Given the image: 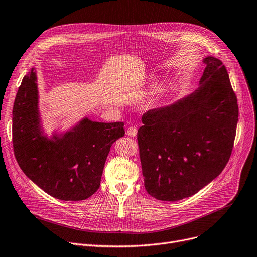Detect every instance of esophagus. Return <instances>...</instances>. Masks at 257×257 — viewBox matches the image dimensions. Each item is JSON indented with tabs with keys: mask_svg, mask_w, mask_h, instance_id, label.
<instances>
[{
	"mask_svg": "<svg viewBox=\"0 0 257 257\" xmlns=\"http://www.w3.org/2000/svg\"><path fill=\"white\" fill-rule=\"evenodd\" d=\"M137 133H138V131H137V128L134 127V126H131V127H129L128 128V130H127V134H128V137H131V138H134L137 136Z\"/></svg>",
	"mask_w": 257,
	"mask_h": 257,
	"instance_id": "esophagus-1",
	"label": "esophagus"
}]
</instances>
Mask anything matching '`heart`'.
<instances>
[{"label":"heart","mask_w":257,"mask_h":257,"mask_svg":"<svg viewBox=\"0 0 257 257\" xmlns=\"http://www.w3.org/2000/svg\"><path fill=\"white\" fill-rule=\"evenodd\" d=\"M155 83H156V79L155 78H150L149 80H148V82H147V84L149 85V86H152ZM159 102H160V96H159V94H156V96H154L153 98H151L149 101H148L147 106L152 108V107L157 106L159 104Z\"/></svg>","instance_id":"b5f03b06"}]
</instances>
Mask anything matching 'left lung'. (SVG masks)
Returning a JSON list of instances; mask_svg holds the SVG:
<instances>
[{"label": "left lung", "instance_id": "left-lung-1", "mask_svg": "<svg viewBox=\"0 0 257 257\" xmlns=\"http://www.w3.org/2000/svg\"><path fill=\"white\" fill-rule=\"evenodd\" d=\"M203 62L196 91L142 117L138 143L145 188L157 200L197 194L219 176L231 155L236 96L222 61L206 56Z\"/></svg>", "mask_w": 257, "mask_h": 257}]
</instances>
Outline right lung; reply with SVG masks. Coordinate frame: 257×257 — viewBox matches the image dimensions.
I'll return each mask as SVG.
<instances>
[{
    "label": "right lung",
    "mask_w": 257,
    "mask_h": 257,
    "mask_svg": "<svg viewBox=\"0 0 257 257\" xmlns=\"http://www.w3.org/2000/svg\"><path fill=\"white\" fill-rule=\"evenodd\" d=\"M124 123H101L87 116L64 131L47 133L39 109L37 70L23 78L12 110V143L25 175L50 196L81 201L96 193L112 144Z\"/></svg>",
    "instance_id": "add662e5"
}]
</instances>
